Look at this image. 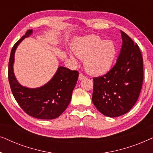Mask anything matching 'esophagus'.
I'll return each mask as SVG.
<instances>
[{"mask_svg": "<svg viewBox=\"0 0 153 153\" xmlns=\"http://www.w3.org/2000/svg\"><path fill=\"white\" fill-rule=\"evenodd\" d=\"M85 78V75H83L82 73H80L79 75V80H83V79H84Z\"/></svg>", "mask_w": 153, "mask_h": 153, "instance_id": "obj_1", "label": "esophagus"}]
</instances>
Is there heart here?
I'll use <instances>...</instances> for the list:
<instances>
[{
    "label": "heart",
    "mask_w": 153,
    "mask_h": 153,
    "mask_svg": "<svg viewBox=\"0 0 153 153\" xmlns=\"http://www.w3.org/2000/svg\"><path fill=\"white\" fill-rule=\"evenodd\" d=\"M72 51L83 60L85 70L90 74L100 76L110 70L117 54L114 43L97 35L79 37L72 45Z\"/></svg>",
    "instance_id": "heart-1"
}]
</instances>
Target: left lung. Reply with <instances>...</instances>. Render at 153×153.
<instances>
[{
    "label": "left lung",
    "mask_w": 153,
    "mask_h": 153,
    "mask_svg": "<svg viewBox=\"0 0 153 153\" xmlns=\"http://www.w3.org/2000/svg\"><path fill=\"white\" fill-rule=\"evenodd\" d=\"M123 44L116 63L102 76L93 78L92 101L100 113L108 117L120 116L137 102L143 79L139 47L120 30Z\"/></svg>",
    "instance_id": "obj_1"
}]
</instances>
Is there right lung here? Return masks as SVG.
Masks as SVG:
<instances>
[{"mask_svg":"<svg viewBox=\"0 0 153 153\" xmlns=\"http://www.w3.org/2000/svg\"><path fill=\"white\" fill-rule=\"evenodd\" d=\"M32 33L33 30H28L12 49L8 66L10 88L14 99L27 114L38 119H54L60 116L70 104L79 72L60 66L51 80L42 86L29 88L21 85L13 70L14 53L23 39Z\"/></svg>","mask_w":153,"mask_h":153,"instance_id":"add662e5","label":"right lung"}]
</instances>
